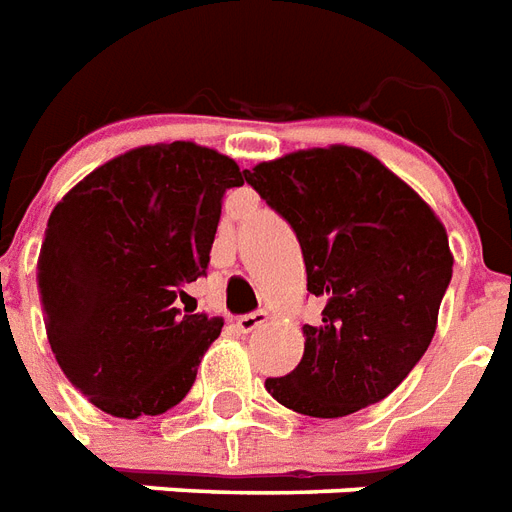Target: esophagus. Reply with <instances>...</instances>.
I'll list each match as a JSON object with an SVG mask.
<instances>
[{
  "mask_svg": "<svg viewBox=\"0 0 512 512\" xmlns=\"http://www.w3.org/2000/svg\"><path fill=\"white\" fill-rule=\"evenodd\" d=\"M267 318H270L267 310H256V313L240 315V318H237V329H240V332H253V329H259Z\"/></svg>",
  "mask_w": 512,
  "mask_h": 512,
  "instance_id": "esophagus-1",
  "label": "esophagus"
}]
</instances>
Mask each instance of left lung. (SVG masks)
Segmentation results:
<instances>
[{
  "label": "left lung",
  "mask_w": 512,
  "mask_h": 512,
  "mask_svg": "<svg viewBox=\"0 0 512 512\" xmlns=\"http://www.w3.org/2000/svg\"><path fill=\"white\" fill-rule=\"evenodd\" d=\"M297 232L307 291L324 299L305 353L267 391L294 413L351 416L424 356L453 275L443 221L405 180L351 145L307 148L245 172Z\"/></svg>",
  "instance_id": "1"
}]
</instances>
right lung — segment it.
Instances as JSON below:
<instances>
[{"mask_svg": "<svg viewBox=\"0 0 512 512\" xmlns=\"http://www.w3.org/2000/svg\"><path fill=\"white\" fill-rule=\"evenodd\" d=\"M240 167L197 142L115 156L53 207L37 261L56 361L115 418L161 416L186 397L224 321L180 313L205 275L226 188Z\"/></svg>", "mask_w": 512, "mask_h": 512, "instance_id": "add662e5", "label": "right lung"}]
</instances>
